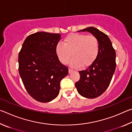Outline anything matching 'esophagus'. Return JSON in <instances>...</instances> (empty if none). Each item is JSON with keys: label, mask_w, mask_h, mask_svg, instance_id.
<instances>
[{"label": "esophagus", "mask_w": 132, "mask_h": 132, "mask_svg": "<svg viewBox=\"0 0 132 132\" xmlns=\"http://www.w3.org/2000/svg\"><path fill=\"white\" fill-rule=\"evenodd\" d=\"M73 71V70H71V69H69V74H70V73H71Z\"/></svg>", "instance_id": "obj_1"}]
</instances>
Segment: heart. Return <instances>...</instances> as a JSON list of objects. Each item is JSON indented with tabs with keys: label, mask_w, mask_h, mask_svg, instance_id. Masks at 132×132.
Segmentation results:
<instances>
[{
	"label": "heart",
	"mask_w": 132,
	"mask_h": 132,
	"mask_svg": "<svg viewBox=\"0 0 132 132\" xmlns=\"http://www.w3.org/2000/svg\"><path fill=\"white\" fill-rule=\"evenodd\" d=\"M99 50V42L95 36L77 33L69 34L64 39L63 44L58 43L56 46V53L61 63H68L73 56L70 66L73 68L91 65Z\"/></svg>",
	"instance_id": "obj_1"
}]
</instances>
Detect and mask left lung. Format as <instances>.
<instances>
[{"label": "left lung", "instance_id": "8db88e82", "mask_svg": "<svg viewBox=\"0 0 132 132\" xmlns=\"http://www.w3.org/2000/svg\"><path fill=\"white\" fill-rule=\"evenodd\" d=\"M78 31L90 32L99 42L97 58L87 69L79 71L80 79L75 84L82 97L95 98L104 93L110 84L116 69L115 51L109 37L98 29L90 27Z\"/></svg>", "mask_w": 132, "mask_h": 132}]
</instances>
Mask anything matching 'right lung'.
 Instances as JSON below:
<instances>
[{
    "mask_svg": "<svg viewBox=\"0 0 132 132\" xmlns=\"http://www.w3.org/2000/svg\"><path fill=\"white\" fill-rule=\"evenodd\" d=\"M60 34L37 32L26 38L19 55V71L27 91L34 99L48 102L57 97L60 82L68 75L56 53Z\"/></svg>",
    "mask_w": 132,
    "mask_h": 132,
    "instance_id": "obj_1",
    "label": "right lung"
}]
</instances>
